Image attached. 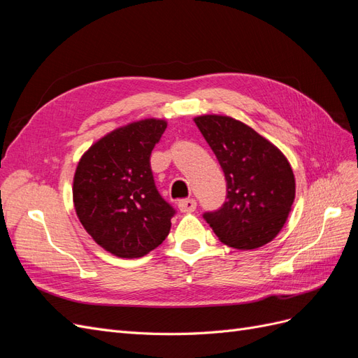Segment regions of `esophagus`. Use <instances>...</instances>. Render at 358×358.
I'll return each mask as SVG.
<instances>
[{
	"instance_id": "34e87169",
	"label": "esophagus",
	"mask_w": 358,
	"mask_h": 358,
	"mask_svg": "<svg viewBox=\"0 0 358 358\" xmlns=\"http://www.w3.org/2000/svg\"><path fill=\"white\" fill-rule=\"evenodd\" d=\"M178 208L182 213H191L197 209V203L194 199H187V200H180L178 203Z\"/></svg>"
}]
</instances>
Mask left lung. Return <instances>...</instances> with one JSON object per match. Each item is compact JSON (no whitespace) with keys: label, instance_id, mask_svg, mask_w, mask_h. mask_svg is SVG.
I'll list each match as a JSON object with an SVG mask.
<instances>
[{"label":"left lung","instance_id":"obj_1","mask_svg":"<svg viewBox=\"0 0 358 358\" xmlns=\"http://www.w3.org/2000/svg\"><path fill=\"white\" fill-rule=\"evenodd\" d=\"M227 180V200L203 218L218 239L236 249L272 242L291 212L296 179L287 157L251 127L230 116L194 117Z\"/></svg>","mask_w":358,"mask_h":358}]
</instances>
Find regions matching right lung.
<instances>
[{"instance_id":"right-lung-1","label":"right lung","mask_w":358,"mask_h":358,"mask_svg":"<svg viewBox=\"0 0 358 358\" xmlns=\"http://www.w3.org/2000/svg\"><path fill=\"white\" fill-rule=\"evenodd\" d=\"M164 119L119 127L86 150L73 179V203L83 229L119 258H140L166 239L175 209L157 191L150 152Z\"/></svg>"}]
</instances>
